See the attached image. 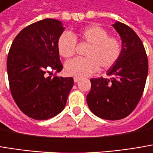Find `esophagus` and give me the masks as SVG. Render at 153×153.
Returning <instances> with one entry per match:
<instances>
[{
	"label": "esophagus",
	"mask_w": 153,
	"mask_h": 153,
	"mask_svg": "<svg viewBox=\"0 0 153 153\" xmlns=\"http://www.w3.org/2000/svg\"><path fill=\"white\" fill-rule=\"evenodd\" d=\"M79 80H80V78H78V77H74V82H79Z\"/></svg>",
	"instance_id": "esophagus-1"
}]
</instances>
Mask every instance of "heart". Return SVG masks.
Instances as JSON below:
<instances>
[{
	"instance_id": "obj_1",
	"label": "heart",
	"mask_w": 153,
	"mask_h": 153,
	"mask_svg": "<svg viewBox=\"0 0 153 153\" xmlns=\"http://www.w3.org/2000/svg\"><path fill=\"white\" fill-rule=\"evenodd\" d=\"M78 38L89 44L85 51L86 58H74L66 62L65 71L68 75L76 77H85L94 74L98 67L106 70L113 66L121 54V43L117 39L109 37V33L104 27L91 25L72 35L64 32L57 41V49L64 58L72 56L76 48Z\"/></svg>"
}]
</instances>
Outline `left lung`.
Here are the masks:
<instances>
[{"mask_svg":"<svg viewBox=\"0 0 153 153\" xmlns=\"http://www.w3.org/2000/svg\"><path fill=\"white\" fill-rule=\"evenodd\" d=\"M122 49L119 58L108 71L111 79L92 78L87 104L93 114L106 120H118L130 115L138 104L148 75L146 49L134 30L117 22Z\"/></svg>","mask_w":153,"mask_h":153,"instance_id":"8db88e82","label":"left lung"}]
</instances>
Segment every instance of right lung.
<instances>
[{
	"instance_id": "1",
	"label": "right lung",
	"mask_w": 153,
	"mask_h": 153,
	"mask_svg": "<svg viewBox=\"0 0 153 153\" xmlns=\"http://www.w3.org/2000/svg\"><path fill=\"white\" fill-rule=\"evenodd\" d=\"M62 22L44 19L24 27L9 49L7 71L10 91L19 109L36 120H46L65 107L72 77L46 76L62 70L57 41Z\"/></svg>"
}]
</instances>
